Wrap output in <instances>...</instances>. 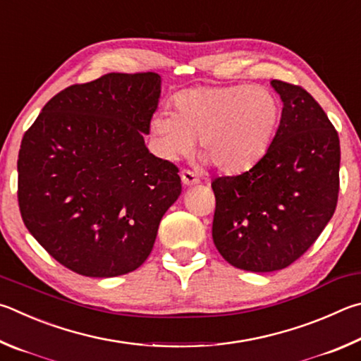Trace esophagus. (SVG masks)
<instances>
[{
  "label": "esophagus",
  "instance_id": "esophagus-1",
  "mask_svg": "<svg viewBox=\"0 0 361 361\" xmlns=\"http://www.w3.org/2000/svg\"><path fill=\"white\" fill-rule=\"evenodd\" d=\"M180 179H182V182H184V185H195V184H198V182H200L198 177L195 176L190 169L182 171Z\"/></svg>",
  "mask_w": 361,
  "mask_h": 361
}]
</instances>
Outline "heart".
Masks as SVG:
<instances>
[{"label": "heart", "instance_id": "obj_1", "mask_svg": "<svg viewBox=\"0 0 361 361\" xmlns=\"http://www.w3.org/2000/svg\"><path fill=\"white\" fill-rule=\"evenodd\" d=\"M173 114L157 112L149 131L166 160L200 150L228 174L254 166L273 139L281 117L276 94L262 85H201L177 92Z\"/></svg>", "mask_w": 361, "mask_h": 361}]
</instances>
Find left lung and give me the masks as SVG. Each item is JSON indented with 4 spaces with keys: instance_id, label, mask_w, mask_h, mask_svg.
<instances>
[{
    "instance_id": "8db88e82",
    "label": "left lung",
    "mask_w": 361,
    "mask_h": 361,
    "mask_svg": "<svg viewBox=\"0 0 361 361\" xmlns=\"http://www.w3.org/2000/svg\"><path fill=\"white\" fill-rule=\"evenodd\" d=\"M283 103L279 128L260 160L212 180V239L233 267L283 269L305 254L333 217L339 193V136L300 85L271 82Z\"/></svg>"
}]
</instances>
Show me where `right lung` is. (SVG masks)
Masks as SVG:
<instances>
[{"label":"right lung","instance_id":"obj_1","mask_svg":"<svg viewBox=\"0 0 361 361\" xmlns=\"http://www.w3.org/2000/svg\"><path fill=\"white\" fill-rule=\"evenodd\" d=\"M160 82L157 73H109L71 85L25 131L17 161L23 224L74 273L114 277L141 267L179 198V169L144 144Z\"/></svg>","mask_w":361,"mask_h":361}]
</instances>
